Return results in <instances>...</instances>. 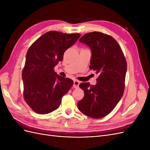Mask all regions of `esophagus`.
<instances>
[{
	"label": "esophagus",
	"instance_id": "34e87169",
	"mask_svg": "<svg viewBox=\"0 0 150 150\" xmlns=\"http://www.w3.org/2000/svg\"><path fill=\"white\" fill-rule=\"evenodd\" d=\"M79 84H80V83H79V81H77V80H75V81H74L73 87H74V88H78V87H79Z\"/></svg>",
	"mask_w": 150,
	"mask_h": 150
}]
</instances>
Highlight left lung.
I'll use <instances>...</instances> for the list:
<instances>
[{"instance_id": "left-lung-1", "label": "left lung", "mask_w": 150, "mask_h": 150, "mask_svg": "<svg viewBox=\"0 0 150 150\" xmlns=\"http://www.w3.org/2000/svg\"><path fill=\"white\" fill-rule=\"evenodd\" d=\"M79 41L91 49L89 67L99 76L96 84H79L84 96L78 103V108L87 116L102 118L112 111L123 94L126 61L120 45L110 35L93 32L84 34Z\"/></svg>"}]
</instances>
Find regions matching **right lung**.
<instances>
[{"instance_id":"add662e5","label":"right lung","mask_w":150,"mask_h":150,"mask_svg":"<svg viewBox=\"0 0 150 150\" xmlns=\"http://www.w3.org/2000/svg\"><path fill=\"white\" fill-rule=\"evenodd\" d=\"M80 35L49 31L28 49L22 74L24 97L35 112L44 115L57 110L62 96L73 85V81L57 74L54 68Z\"/></svg>"}]
</instances>
